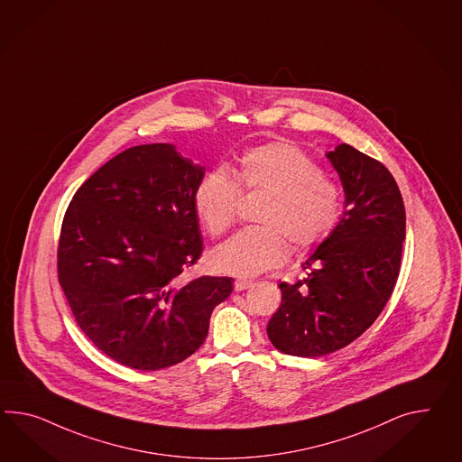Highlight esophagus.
I'll return each instance as SVG.
<instances>
[{
  "label": "esophagus",
  "mask_w": 462,
  "mask_h": 462,
  "mask_svg": "<svg viewBox=\"0 0 462 462\" xmlns=\"http://www.w3.org/2000/svg\"><path fill=\"white\" fill-rule=\"evenodd\" d=\"M251 284H253L251 280H246V278H237L236 282H235V290H236V291H245V290H248Z\"/></svg>",
  "instance_id": "obj_1"
}]
</instances>
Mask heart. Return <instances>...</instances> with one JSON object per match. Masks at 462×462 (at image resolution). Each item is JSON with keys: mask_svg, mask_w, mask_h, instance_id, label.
I'll return each instance as SVG.
<instances>
[{"mask_svg": "<svg viewBox=\"0 0 462 462\" xmlns=\"http://www.w3.org/2000/svg\"><path fill=\"white\" fill-rule=\"evenodd\" d=\"M241 190L264 192L256 211L261 225L237 231L214 249L209 261L216 272L243 278L272 270L290 254L286 237L308 251L327 241L342 221V189L291 143L251 147L237 155L231 171L217 167L198 180L194 208L211 236L236 223Z\"/></svg>", "mask_w": 462, "mask_h": 462, "instance_id": "obj_1", "label": "heart"}]
</instances>
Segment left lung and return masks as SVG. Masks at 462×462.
Returning a JSON list of instances; mask_svg holds the SVG:
<instances>
[{
  "instance_id": "obj_1",
  "label": "left lung",
  "mask_w": 462,
  "mask_h": 462,
  "mask_svg": "<svg viewBox=\"0 0 462 462\" xmlns=\"http://www.w3.org/2000/svg\"><path fill=\"white\" fill-rule=\"evenodd\" d=\"M327 157L342 179L345 213L303 263L307 278L280 283L282 307L266 331L288 356H327L350 345L382 313L401 272L405 208L389 169L348 143Z\"/></svg>"
}]
</instances>
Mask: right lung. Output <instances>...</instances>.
Segmentation results:
<instances>
[{
	"instance_id": "1",
	"label": "right lung",
	"mask_w": 462,
	"mask_h": 462,
	"mask_svg": "<svg viewBox=\"0 0 462 462\" xmlns=\"http://www.w3.org/2000/svg\"><path fill=\"white\" fill-rule=\"evenodd\" d=\"M202 176L171 143L135 145L87 179L63 216L60 286L88 340L125 367L186 360L233 291V278L182 276L201 258Z\"/></svg>"
}]
</instances>
